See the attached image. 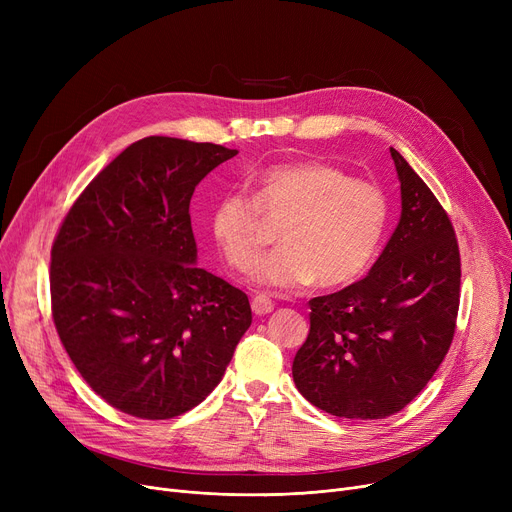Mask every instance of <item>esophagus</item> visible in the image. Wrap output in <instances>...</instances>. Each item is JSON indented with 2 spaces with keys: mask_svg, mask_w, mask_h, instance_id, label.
I'll return each mask as SVG.
<instances>
[{
  "mask_svg": "<svg viewBox=\"0 0 512 512\" xmlns=\"http://www.w3.org/2000/svg\"><path fill=\"white\" fill-rule=\"evenodd\" d=\"M251 307H253L255 315H267V313L274 311V301L267 299L265 294H255Z\"/></svg>",
  "mask_w": 512,
  "mask_h": 512,
  "instance_id": "esophagus-1",
  "label": "esophagus"
}]
</instances>
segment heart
<instances>
[{
  "label": "heart",
  "mask_w": 512,
  "mask_h": 512,
  "mask_svg": "<svg viewBox=\"0 0 512 512\" xmlns=\"http://www.w3.org/2000/svg\"><path fill=\"white\" fill-rule=\"evenodd\" d=\"M259 207L288 218L284 247L257 261L249 278L257 286L299 290L315 280L351 284L380 251L388 226V199L373 182L353 178L324 161H294L257 178V201L230 191L211 209V234L226 261L247 270L267 242Z\"/></svg>",
  "instance_id": "b5f03b06"
}]
</instances>
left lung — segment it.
I'll return each instance as SVG.
<instances>
[{
  "instance_id": "8db88e82",
  "label": "left lung",
  "mask_w": 512,
  "mask_h": 512,
  "mask_svg": "<svg viewBox=\"0 0 512 512\" xmlns=\"http://www.w3.org/2000/svg\"><path fill=\"white\" fill-rule=\"evenodd\" d=\"M400 220L369 274L309 301L299 392L344 419H384L432 380L456 326L461 255L446 211L396 149Z\"/></svg>"
}]
</instances>
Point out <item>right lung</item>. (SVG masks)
Here are the masks:
<instances>
[{
    "label": "right lung",
    "instance_id": "1",
    "mask_svg": "<svg viewBox=\"0 0 512 512\" xmlns=\"http://www.w3.org/2000/svg\"><path fill=\"white\" fill-rule=\"evenodd\" d=\"M236 149L147 137L101 170L51 249V309L85 382L141 419H172L220 384L249 297L197 265L195 186Z\"/></svg>",
    "mask_w": 512,
    "mask_h": 512
}]
</instances>
